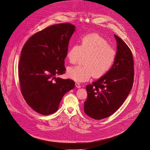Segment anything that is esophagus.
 <instances>
[{
	"instance_id": "34e87169",
	"label": "esophagus",
	"mask_w": 150,
	"mask_h": 150,
	"mask_svg": "<svg viewBox=\"0 0 150 150\" xmlns=\"http://www.w3.org/2000/svg\"><path fill=\"white\" fill-rule=\"evenodd\" d=\"M75 86H76V87L78 88H81V84H80V83H75Z\"/></svg>"
}]
</instances>
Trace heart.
Masks as SVG:
<instances>
[{"mask_svg": "<svg viewBox=\"0 0 150 150\" xmlns=\"http://www.w3.org/2000/svg\"><path fill=\"white\" fill-rule=\"evenodd\" d=\"M82 55L87 56L84 66H75L67 69L69 77L76 82L88 81L92 76L99 78L105 75L114 64L117 53L106 39L93 33L84 36L81 45H72L67 58L70 63L75 64Z\"/></svg>", "mask_w": 150, "mask_h": 150, "instance_id": "b5f03b06", "label": "heart"}]
</instances>
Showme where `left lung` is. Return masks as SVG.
Returning <instances> with one entry per match:
<instances>
[{
    "label": "left lung",
    "mask_w": 150,
    "mask_h": 150,
    "mask_svg": "<svg viewBox=\"0 0 150 150\" xmlns=\"http://www.w3.org/2000/svg\"><path fill=\"white\" fill-rule=\"evenodd\" d=\"M117 55L114 64L105 75L86 86L84 103L86 115L96 120L112 115L123 103L132 87L134 67L132 52L126 43L114 35Z\"/></svg>",
    "instance_id": "1"
}]
</instances>
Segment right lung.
Returning <instances> with one entry per match:
<instances>
[{
	"mask_svg": "<svg viewBox=\"0 0 150 150\" xmlns=\"http://www.w3.org/2000/svg\"><path fill=\"white\" fill-rule=\"evenodd\" d=\"M75 31L70 23L48 27L31 36L24 45L18 66L23 98L36 112L45 115L58 110L74 81L56 78L64 74V59L69 39Z\"/></svg>",
	"mask_w": 150,
	"mask_h": 150,
	"instance_id": "add662e5",
	"label": "right lung"
}]
</instances>
